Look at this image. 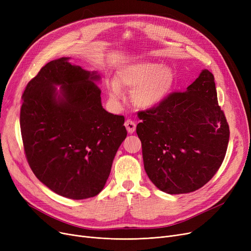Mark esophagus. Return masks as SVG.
<instances>
[{"instance_id":"obj_1","label":"esophagus","mask_w":251,"mask_h":251,"mask_svg":"<svg viewBox=\"0 0 251 251\" xmlns=\"http://www.w3.org/2000/svg\"><path fill=\"white\" fill-rule=\"evenodd\" d=\"M125 126H126V129L129 133H133L136 129V123L132 120H127L125 122Z\"/></svg>"}]
</instances>
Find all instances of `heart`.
<instances>
[{
  "instance_id": "obj_1",
  "label": "heart",
  "mask_w": 251,
  "mask_h": 251,
  "mask_svg": "<svg viewBox=\"0 0 251 251\" xmlns=\"http://www.w3.org/2000/svg\"><path fill=\"white\" fill-rule=\"evenodd\" d=\"M175 84V73L167 66L156 62H139L125 67L117 81L109 84V95L113 100L122 99V88L132 90L135 105L142 109L152 108L162 102Z\"/></svg>"
}]
</instances>
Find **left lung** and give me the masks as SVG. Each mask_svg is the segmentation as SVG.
Returning a JSON list of instances; mask_svg holds the SVG:
<instances>
[{
    "mask_svg": "<svg viewBox=\"0 0 251 251\" xmlns=\"http://www.w3.org/2000/svg\"><path fill=\"white\" fill-rule=\"evenodd\" d=\"M144 170L169 194L189 193L212 179L225 159L230 130L215 77L204 69L186 91H173L138 113Z\"/></svg>",
    "mask_w": 251,
    "mask_h": 251,
    "instance_id": "obj_1",
    "label": "left lung"
}]
</instances>
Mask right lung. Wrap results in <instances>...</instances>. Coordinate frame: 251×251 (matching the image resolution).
I'll return each mask as SVG.
<instances>
[{
	"label": "right lung",
	"instance_id": "right-lung-1",
	"mask_svg": "<svg viewBox=\"0 0 251 251\" xmlns=\"http://www.w3.org/2000/svg\"><path fill=\"white\" fill-rule=\"evenodd\" d=\"M98 79L61 58L46 64L23 92L20 129L26 160L39 181L70 200L101 191L127 136L124 116L101 107ZM55 85H62L58 99Z\"/></svg>",
	"mask_w": 251,
	"mask_h": 251
}]
</instances>
